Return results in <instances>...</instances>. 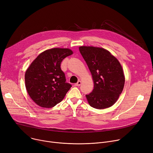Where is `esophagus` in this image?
<instances>
[{
  "label": "esophagus",
  "mask_w": 153,
  "mask_h": 153,
  "mask_svg": "<svg viewBox=\"0 0 153 153\" xmlns=\"http://www.w3.org/2000/svg\"><path fill=\"white\" fill-rule=\"evenodd\" d=\"M81 81H79L76 84H75V85L76 86H80V85H81Z\"/></svg>",
  "instance_id": "1"
}]
</instances>
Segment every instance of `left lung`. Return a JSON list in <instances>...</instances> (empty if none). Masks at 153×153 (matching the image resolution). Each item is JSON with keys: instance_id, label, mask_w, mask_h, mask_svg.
Returning a JSON list of instances; mask_svg holds the SVG:
<instances>
[{"instance_id": "left-lung-1", "label": "left lung", "mask_w": 153, "mask_h": 153, "mask_svg": "<svg viewBox=\"0 0 153 153\" xmlns=\"http://www.w3.org/2000/svg\"><path fill=\"white\" fill-rule=\"evenodd\" d=\"M79 51L91 72L94 87L86 95L89 105L97 109L111 107L122 94L125 82L118 60L103 48L82 46Z\"/></svg>"}]
</instances>
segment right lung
Returning <instances> with one entry per match:
<instances>
[{
    "label": "right lung",
    "mask_w": 153,
    "mask_h": 153,
    "mask_svg": "<svg viewBox=\"0 0 153 153\" xmlns=\"http://www.w3.org/2000/svg\"><path fill=\"white\" fill-rule=\"evenodd\" d=\"M72 54L69 48H51L40 53L27 68L25 74L26 89L38 105L51 108L65 97L71 85L66 82L61 63Z\"/></svg>",
    "instance_id": "obj_1"
}]
</instances>
